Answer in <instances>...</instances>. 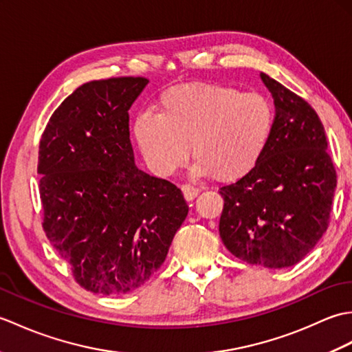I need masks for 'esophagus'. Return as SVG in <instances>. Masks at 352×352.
Returning a JSON list of instances; mask_svg holds the SVG:
<instances>
[{
  "instance_id": "esophagus-1",
  "label": "esophagus",
  "mask_w": 352,
  "mask_h": 352,
  "mask_svg": "<svg viewBox=\"0 0 352 352\" xmlns=\"http://www.w3.org/2000/svg\"><path fill=\"white\" fill-rule=\"evenodd\" d=\"M182 190H183V195H184L186 201L195 199V197L199 193V189L195 188V186H190V184H183Z\"/></svg>"
}]
</instances>
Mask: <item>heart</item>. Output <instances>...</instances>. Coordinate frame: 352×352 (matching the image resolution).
Instances as JSON below:
<instances>
[{"instance_id":"heart-1","label":"heart","mask_w":352,"mask_h":352,"mask_svg":"<svg viewBox=\"0 0 352 352\" xmlns=\"http://www.w3.org/2000/svg\"><path fill=\"white\" fill-rule=\"evenodd\" d=\"M275 113L260 92L233 86L190 83L172 87L159 100L157 115L140 113L134 140L146 166L166 178L189 159L197 175L234 182L257 166L271 142Z\"/></svg>"}]
</instances>
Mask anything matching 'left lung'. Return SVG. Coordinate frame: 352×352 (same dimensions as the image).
I'll return each instance as SVG.
<instances>
[{
  "label": "left lung",
  "mask_w": 352,
  "mask_h": 352,
  "mask_svg": "<svg viewBox=\"0 0 352 352\" xmlns=\"http://www.w3.org/2000/svg\"><path fill=\"white\" fill-rule=\"evenodd\" d=\"M275 124L258 164L222 186L219 234L250 265L289 267L313 250L328 228L338 175L324 125L310 104L266 74Z\"/></svg>",
  "instance_id": "8db88e82"
}]
</instances>
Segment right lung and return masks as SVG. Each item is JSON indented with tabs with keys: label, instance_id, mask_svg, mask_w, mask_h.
Listing matches in <instances>:
<instances>
[{
	"label": "right lung",
	"instance_id": "1",
	"mask_svg": "<svg viewBox=\"0 0 352 352\" xmlns=\"http://www.w3.org/2000/svg\"><path fill=\"white\" fill-rule=\"evenodd\" d=\"M146 85L144 77L89 81L41 138L43 231L94 294L122 295L146 283L189 212L175 184L134 164L129 110Z\"/></svg>",
	"mask_w": 352,
	"mask_h": 352
}]
</instances>
